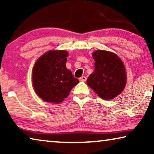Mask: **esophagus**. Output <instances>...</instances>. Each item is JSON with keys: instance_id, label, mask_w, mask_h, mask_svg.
Masks as SVG:
<instances>
[{"instance_id": "34e87169", "label": "esophagus", "mask_w": 154, "mask_h": 154, "mask_svg": "<svg viewBox=\"0 0 154 154\" xmlns=\"http://www.w3.org/2000/svg\"><path fill=\"white\" fill-rule=\"evenodd\" d=\"M79 80H80V81L85 82L86 80H87V78H86L85 76H81V77L79 79Z\"/></svg>"}]
</instances>
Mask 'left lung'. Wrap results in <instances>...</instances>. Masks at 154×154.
<instances>
[{"label": "left lung", "instance_id": "1", "mask_svg": "<svg viewBox=\"0 0 154 154\" xmlns=\"http://www.w3.org/2000/svg\"><path fill=\"white\" fill-rule=\"evenodd\" d=\"M94 70L87 79V85L104 100H112L121 94L126 85V71L117 54L97 50L92 53Z\"/></svg>", "mask_w": 154, "mask_h": 154}]
</instances>
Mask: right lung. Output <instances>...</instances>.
Instances as JSON below:
<instances>
[{"instance_id": "right-lung-1", "label": "right lung", "mask_w": 154, "mask_h": 154, "mask_svg": "<svg viewBox=\"0 0 154 154\" xmlns=\"http://www.w3.org/2000/svg\"><path fill=\"white\" fill-rule=\"evenodd\" d=\"M68 56L66 50H50L35 62L32 71L33 88L45 102L61 103L79 83L66 68Z\"/></svg>"}]
</instances>
